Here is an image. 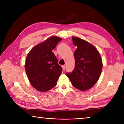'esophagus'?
I'll list each match as a JSON object with an SVG mask.
<instances>
[{
  "mask_svg": "<svg viewBox=\"0 0 124 124\" xmlns=\"http://www.w3.org/2000/svg\"><path fill=\"white\" fill-rule=\"evenodd\" d=\"M62 69L63 70H65V65H63L62 66Z\"/></svg>",
  "mask_w": 124,
  "mask_h": 124,
  "instance_id": "esophagus-1",
  "label": "esophagus"
}]
</instances>
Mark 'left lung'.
<instances>
[{
  "instance_id": "left-lung-1",
  "label": "left lung",
  "mask_w": 124,
  "mask_h": 124,
  "mask_svg": "<svg viewBox=\"0 0 124 124\" xmlns=\"http://www.w3.org/2000/svg\"><path fill=\"white\" fill-rule=\"evenodd\" d=\"M72 40L77 46L74 53L75 67L72 72L65 75L75 88L88 90L96 83L101 75L103 67L101 55L87 41L76 37H72Z\"/></svg>"
}]
</instances>
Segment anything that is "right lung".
I'll return each instance as SVG.
<instances>
[{
    "label": "right lung",
    "mask_w": 124,
    "mask_h": 124,
    "mask_svg": "<svg viewBox=\"0 0 124 124\" xmlns=\"http://www.w3.org/2000/svg\"><path fill=\"white\" fill-rule=\"evenodd\" d=\"M61 40L57 36L51 37L33 47L26 58L25 69L28 79L38 91H48L56 85L62 68L52 51Z\"/></svg>",
    "instance_id": "1"
}]
</instances>
